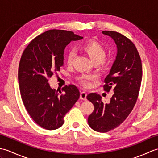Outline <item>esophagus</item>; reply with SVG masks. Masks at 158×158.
<instances>
[{"instance_id": "1", "label": "esophagus", "mask_w": 158, "mask_h": 158, "mask_svg": "<svg viewBox=\"0 0 158 158\" xmlns=\"http://www.w3.org/2000/svg\"><path fill=\"white\" fill-rule=\"evenodd\" d=\"M87 93L85 92H81V94H80V98L83 100H87Z\"/></svg>"}]
</instances>
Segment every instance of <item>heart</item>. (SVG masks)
I'll return each instance as SVG.
<instances>
[{
	"label": "heart",
	"mask_w": 158,
	"mask_h": 158,
	"mask_svg": "<svg viewBox=\"0 0 158 158\" xmlns=\"http://www.w3.org/2000/svg\"><path fill=\"white\" fill-rule=\"evenodd\" d=\"M83 49L86 52L87 54L95 64L102 63L103 60L105 58L106 52L105 48L100 44L98 42L91 41L85 43L83 45ZM75 52L73 49L70 50L66 57V62L69 65H70L73 62V60L75 58ZM92 76L89 75H81L77 77L78 81L81 85L84 86L89 85V80L92 79Z\"/></svg>",
	"instance_id": "heart-1"
}]
</instances>
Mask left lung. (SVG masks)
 Returning <instances> with one entry per match:
<instances>
[{"mask_svg": "<svg viewBox=\"0 0 158 158\" xmlns=\"http://www.w3.org/2000/svg\"><path fill=\"white\" fill-rule=\"evenodd\" d=\"M117 45V56L109 75L105 79V91L113 88L109 103H104L102 97L90 93L87 99L94 106L88 117V124L98 132H107L118 127L132 111L138 98L142 81V63L135 44L119 32L102 31Z\"/></svg>", "mask_w": 158, "mask_h": 158, "instance_id": "1", "label": "left lung"}]
</instances>
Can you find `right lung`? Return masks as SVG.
I'll return each instance as SVG.
<instances>
[{"mask_svg": "<svg viewBox=\"0 0 158 158\" xmlns=\"http://www.w3.org/2000/svg\"><path fill=\"white\" fill-rule=\"evenodd\" d=\"M82 39L71 31L49 30L33 39L22 53L18 69L22 101L32 119L46 130L61 127L80 96L75 85H66L58 92L48 81L63 66L66 46Z\"/></svg>", "mask_w": 158, "mask_h": 158, "instance_id": "obj_1", "label": "right lung"}]
</instances>
